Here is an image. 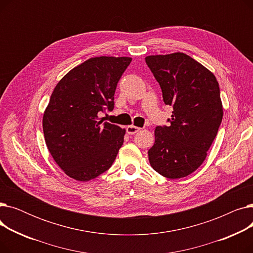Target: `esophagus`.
Returning a JSON list of instances; mask_svg holds the SVG:
<instances>
[{
	"label": "esophagus",
	"mask_w": 253,
	"mask_h": 253,
	"mask_svg": "<svg viewBox=\"0 0 253 253\" xmlns=\"http://www.w3.org/2000/svg\"><path fill=\"white\" fill-rule=\"evenodd\" d=\"M139 130H140V128H138V127H136V126H133V125L127 126V128H126V132H127L128 134H130V135L135 134L136 132H138Z\"/></svg>",
	"instance_id": "obj_1"
}]
</instances>
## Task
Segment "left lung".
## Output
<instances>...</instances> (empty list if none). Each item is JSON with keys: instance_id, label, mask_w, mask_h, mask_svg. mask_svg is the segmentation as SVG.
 <instances>
[{"instance_id": "1", "label": "left lung", "mask_w": 253, "mask_h": 253, "mask_svg": "<svg viewBox=\"0 0 253 253\" xmlns=\"http://www.w3.org/2000/svg\"><path fill=\"white\" fill-rule=\"evenodd\" d=\"M162 90L166 105L173 108L168 126H157L149 150L152 167L167 178L188 176L200 167L222 120L216 78L184 53L145 57Z\"/></svg>"}]
</instances>
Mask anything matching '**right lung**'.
<instances>
[{
  "label": "right lung",
  "instance_id": "obj_1",
  "mask_svg": "<svg viewBox=\"0 0 253 253\" xmlns=\"http://www.w3.org/2000/svg\"><path fill=\"white\" fill-rule=\"evenodd\" d=\"M131 60L90 58L54 88L43 117V131L50 154L70 177L87 181L113 165L125 129L98 117L113 111L118 82Z\"/></svg>",
  "mask_w": 253,
  "mask_h": 253
}]
</instances>
